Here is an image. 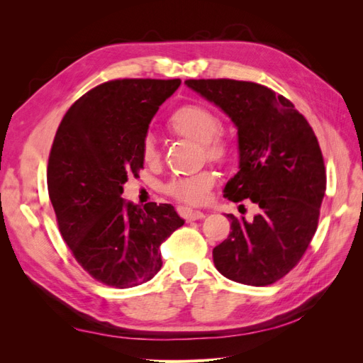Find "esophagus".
Masks as SVG:
<instances>
[{
    "label": "esophagus",
    "mask_w": 363,
    "mask_h": 363,
    "mask_svg": "<svg viewBox=\"0 0 363 363\" xmlns=\"http://www.w3.org/2000/svg\"><path fill=\"white\" fill-rule=\"evenodd\" d=\"M179 213L186 219V221H196V219H203L206 215L200 211H189V208H179Z\"/></svg>",
    "instance_id": "esophagus-1"
}]
</instances>
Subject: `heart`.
Segmentation results:
<instances>
[{
	"label": "heart",
	"instance_id": "obj_1",
	"mask_svg": "<svg viewBox=\"0 0 363 363\" xmlns=\"http://www.w3.org/2000/svg\"><path fill=\"white\" fill-rule=\"evenodd\" d=\"M167 127L172 135L199 142L208 160L224 163L232 155L228 140L219 133L221 121L201 104H184L169 115ZM142 159L148 164L160 160L156 140L147 136L142 142ZM216 179L212 171H200L188 177L174 179L168 184V194L177 201L189 206H200L208 200Z\"/></svg>",
	"mask_w": 363,
	"mask_h": 363
}]
</instances>
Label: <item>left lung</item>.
I'll use <instances>...</instances> for the list:
<instances>
[{"mask_svg": "<svg viewBox=\"0 0 363 363\" xmlns=\"http://www.w3.org/2000/svg\"><path fill=\"white\" fill-rule=\"evenodd\" d=\"M184 84L238 128L239 171L224 196L259 207L250 221L227 215L232 232L213 248L215 267L233 281L268 286L300 262L316 232L325 194L320 144L294 104L267 86L228 79Z\"/></svg>", "mask_w": 363, "mask_h": 363, "instance_id": "obj_1", "label": "left lung"}]
</instances>
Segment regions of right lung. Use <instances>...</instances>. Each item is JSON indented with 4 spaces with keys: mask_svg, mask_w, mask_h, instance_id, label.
Here are the masks:
<instances>
[{
    "mask_svg": "<svg viewBox=\"0 0 363 363\" xmlns=\"http://www.w3.org/2000/svg\"><path fill=\"white\" fill-rule=\"evenodd\" d=\"M182 80L124 79L94 87L63 116L48 159V194L59 230L84 271L133 288L162 268L160 245L184 224L174 206L121 199L144 168L142 142Z\"/></svg>",
    "mask_w": 363,
    "mask_h": 363,
    "instance_id": "right-lung-1",
    "label": "right lung"
}]
</instances>
